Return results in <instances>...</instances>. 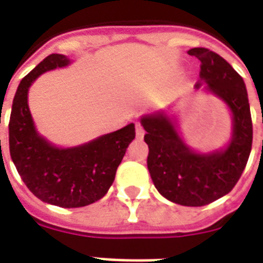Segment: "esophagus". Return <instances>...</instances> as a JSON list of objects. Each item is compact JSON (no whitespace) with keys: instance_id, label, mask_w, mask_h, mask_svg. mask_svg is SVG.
<instances>
[{"instance_id":"obj_1","label":"esophagus","mask_w":263,"mask_h":263,"mask_svg":"<svg viewBox=\"0 0 263 263\" xmlns=\"http://www.w3.org/2000/svg\"><path fill=\"white\" fill-rule=\"evenodd\" d=\"M135 129H137V137L143 138V135H145V131H143V126L141 122H135Z\"/></svg>"}]
</instances>
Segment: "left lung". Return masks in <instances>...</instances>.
Listing matches in <instances>:
<instances>
[{"instance_id": "left-lung-1", "label": "left lung", "mask_w": 263, "mask_h": 263, "mask_svg": "<svg viewBox=\"0 0 263 263\" xmlns=\"http://www.w3.org/2000/svg\"><path fill=\"white\" fill-rule=\"evenodd\" d=\"M189 54L200 60V79L222 98L232 112V139L228 148L198 155L183 143L165 115L142 118L149 146L148 169L163 197L187 207H201L231 192L248 162L252 148V118L242 77L220 54L193 48Z\"/></svg>"}]
</instances>
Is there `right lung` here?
I'll return each mask as SVG.
<instances>
[{
  "label": "right lung",
  "instance_id": "obj_1",
  "mask_svg": "<svg viewBox=\"0 0 263 263\" xmlns=\"http://www.w3.org/2000/svg\"><path fill=\"white\" fill-rule=\"evenodd\" d=\"M69 63L63 54H49L22 79L9 117V154L21 179L37 198L76 209L96 203L107 194L126 148L135 138V125L129 124L70 149L56 148L39 137L28 107V88L39 74Z\"/></svg>",
  "mask_w": 263,
  "mask_h": 263
}]
</instances>
